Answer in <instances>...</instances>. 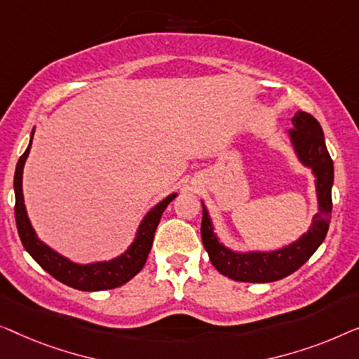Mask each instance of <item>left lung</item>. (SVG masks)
<instances>
[{
	"label": "left lung",
	"instance_id": "obj_1",
	"mask_svg": "<svg viewBox=\"0 0 359 359\" xmlns=\"http://www.w3.org/2000/svg\"><path fill=\"white\" fill-rule=\"evenodd\" d=\"M292 128L287 138L296 158L314 175L317 195V215L309 229L296 241L275 250H234L216 234L213 219L203 201L201 218V241L208 252L211 264L221 275L244 283L278 281L294 271L311 259V255L324 242L332 218V185L333 161L325 146L324 131L312 115L302 112L291 118Z\"/></svg>",
	"mask_w": 359,
	"mask_h": 359
}]
</instances>
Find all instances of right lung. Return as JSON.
Returning a JSON list of instances; mask_svg holds the SVG:
<instances>
[{
  "instance_id": "obj_1",
  "label": "right lung",
  "mask_w": 359,
  "mask_h": 359,
  "mask_svg": "<svg viewBox=\"0 0 359 359\" xmlns=\"http://www.w3.org/2000/svg\"><path fill=\"white\" fill-rule=\"evenodd\" d=\"M34 131L30 133V141L27 149L19 158L16 172H14V195H16V206H14V215H16V226L21 242L30 257L42 266L45 271H48L53 278L62 281L63 285L72 286L74 290L79 291H104V290H114L125 285L130 281L140 270L143 269L148 259L151 247H153L154 232L158 228L161 216H163L164 210L172 201L177 194H170L156 203L136 229L135 239L128 245V249L120 254L118 257H114L110 260H99L90 262V264H78V262L69 260L68 257L60 254V252L53 250L52 247L40 239L37 232L32 228L30 223L26 205H24V194H22V172L24 164H26L27 156L30 153V146H32Z\"/></svg>"
}]
</instances>
